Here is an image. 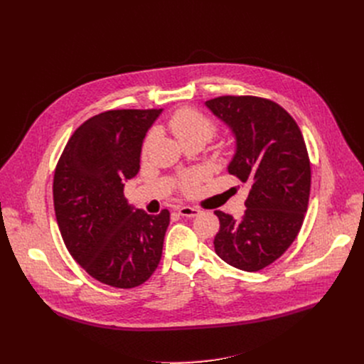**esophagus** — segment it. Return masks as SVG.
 <instances>
[{
  "mask_svg": "<svg viewBox=\"0 0 364 364\" xmlns=\"http://www.w3.org/2000/svg\"><path fill=\"white\" fill-rule=\"evenodd\" d=\"M178 214L181 217H187V218H193L196 215L200 214V209L199 208H193V206H181L178 209Z\"/></svg>",
  "mask_w": 364,
  "mask_h": 364,
  "instance_id": "obj_1",
  "label": "esophagus"
}]
</instances>
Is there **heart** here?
<instances>
[{"label": "heart", "instance_id": "obj_1", "mask_svg": "<svg viewBox=\"0 0 364 364\" xmlns=\"http://www.w3.org/2000/svg\"><path fill=\"white\" fill-rule=\"evenodd\" d=\"M168 128L181 144L196 141V140L206 143L217 134V124L209 118L208 114H205L196 107L178 109L169 118ZM155 139H156V131H150L143 141V147H141L143 156L147 153L151 143L155 141ZM200 178H202V174H199V172H196V174H190L181 180L180 188L184 193H192Z\"/></svg>", "mask_w": 364, "mask_h": 364}]
</instances>
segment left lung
<instances>
[{"label":"left lung","mask_w":364,"mask_h":364,"mask_svg":"<svg viewBox=\"0 0 364 364\" xmlns=\"http://www.w3.org/2000/svg\"><path fill=\"white\" fill-rule=\"evenodd\" d=\"M206 106L236 136L228 174L251 186L240 220L214 213L215 252L239 270L259 272L288 251L302 227L311 187L307 146L295 119L269 99L221 95Z\"/></svg>","instance_id":"1"}]
</instances>
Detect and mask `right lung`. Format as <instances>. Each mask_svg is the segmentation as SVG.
Here are the masks:
<instances>
[{
    "label": "right lung",
    "mask_w": 364,
    "mask_h": 364,
    "mask_svg": "<svg viewBox=\"0 0 364 364\" xmlns=\"http://www.w3.org/2000/svg\"><path fill=\"white\" fill-rule=\"evenodd\" d=\"M162 109H114L68 140L53 180L55 220L69 254L95 280L132 289L155 273L169 211L149 215L124 196L140 169L143 139Z\"/></svg>",
    "instance_id": "add662e5"
}]
</instances>
